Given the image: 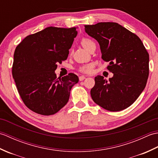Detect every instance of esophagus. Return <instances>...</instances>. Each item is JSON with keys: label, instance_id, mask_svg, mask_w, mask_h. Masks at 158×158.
<instances>
[{"label": "esophagus", "instance_id": "34e87169", "mask_svg": "<svg viewBox=\"0 0 158 158\" xmlns=\"http://www.w3.org/2000/svg\"><path fill=\"white\" fill-rule=\"evenodd\" d=\"M85 79V76H80L79 77V81H83V80H84Z\"/></svg>", "mask_w": 158, "mask_h": 158}]
</instances>
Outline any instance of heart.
Here are the masks:
<instances>
[{"label":"heart","mask_w":158,"mask_h":158,"mask_svg":"<svg viewBox=\"0 0 158 158\" xmlns=\"http://www.w3.org/2000/svg\"><path fill=\"white\" fill-rule=\"evenodd\" d=\"M81 43L83 48L86 49L88 51H89V49L91 48L94 45H95L94 42L92 40L86 37H83L81 39ZM93 68H94V65L92 64H85V65H83L81 66H80L79 70L85 73H92Z\"/></svg>","instance_id":"b5f03b06"}]
</instances>
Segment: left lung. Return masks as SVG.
<instances>
[{"label": "left lung", "mask_w": 158, "mask_h": 158, "mask_svg": "<svg viewBox=\"0 0 158 158\" xmlns=\"http://www.w3.org/2000/svg\"><path fill=\"white\" fill-rule=\"evenodd\" d=\"M85 32L100 45L104 61L113 76L98 75L90 91L94 102L110 111L132 105L145 89L149 77V56L138 36L115 22L85 25Z\"/></svg>", "instance_id": "obj_1"}]
</instances>
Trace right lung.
<instances>
[{
    "label": "right lung",
    "instance_id": "add662e5",
    "mask_svg": "<svg viewBox=\"0 0 158 158\" xmlns=\"http://www.w3.org/2000/svg\"><path fill=\"white\" fill-rule=\"evenodd\" d=\"M76 28L48 27L30 35L16 47L12 75L24 105L33 112L51 115L68 102L75 74L57 78L58 64L68 58L76 37Z\"/></svg>",
    "mask_w": 158,
    "mask_h": 158
}]
</instances>
